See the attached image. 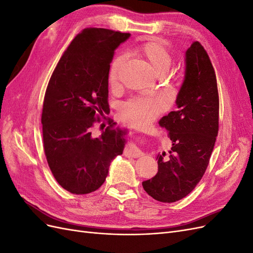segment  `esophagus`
<instances>
[{
  "label": "esophagus",
  "instance_id": "esophagus-1",
  "mask_svg": "<svg viewBox=\"0 0 253 253\" xmlns=\"http://www.w3.org/2000/svg\"><path fill=\"white\" fill-rule=\"evenodd\" d=\"M125 153H126V155L132 156V157H134V158L140 157V156H142V154H143V153H142L138 148L135 147L134 144H129L128 147L126 149Z\"/></svg>",
  "mask_w": 253,
  "mask_h": 253
}]
</instances>
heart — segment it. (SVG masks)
I'll return each instance as SVG.
<instances>
[{
    "label": "heart",
    "instance_id": "b5f03b06",
    "mask_svg": "<svg viewBox=\"0 0 253 253\" xmlns=\"http://www.w3.org/2000/svg\"><path fill=\"white\" fill-rule=\"evenodd\" d=\"M138 51L158 74H167L170 70L173 59L164 44L157 41L145 42L138 47ZM126 60V55L122 52L112 61L109 74L112 84L117 83L119 80L120 72ZM168 105L169 100L166 96L143 95L134 97L122 105L121 118L129 126L141 127L155 120L158 115L168 108Z\"/></svg>",
    "mask_w": 253,
    "mask_h": 253
}]
</instances>
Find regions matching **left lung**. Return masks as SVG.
<instances>
[{
    "instance_id": "left-lung-1",
    "label": "left lung",
    "mask_w": 253,
    "mask_h": 253,
    "mask_svg": "<svg viewBox=\"0 0 253 253\" xmlns=\"http://www.w3.org/2000/svg\"><path fill=\"white\" fill-rule=\"evenodd\" d=\"M176 104L177 111L159 121L173 143L170 155L167 160L166 153L158 155L157 174L142 182L145 192L162 203L177 202L194 190L209 165L218 133L216 76L198 41L186 51L185 80Z\"/></svg>"
}]
</instances>
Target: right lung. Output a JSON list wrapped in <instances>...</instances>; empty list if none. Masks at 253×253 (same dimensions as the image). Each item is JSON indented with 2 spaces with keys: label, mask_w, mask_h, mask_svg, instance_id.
Returning <instances> with one entry per match:
<instances>
[{
  "label": "right lung",
  "mask_w": 253,
  "mask_h": 253,
  "mask_svg": "<svg viewBox=\"0 0 253 253\" xmlns=\"http://www.w3.org/2000/svg\"><path fill=\"white\" fill-rule=\"evenodd\" d=\"M131 36L84 28L63 52L49 79L42 110L44 153L59 185L77 195L102 186L112 160L124 152L126 131L105 117L114 50ZM109 126L95 137V124Z\"/></svg>",
  "instance_id": "add662e5"
}]
</instances>
